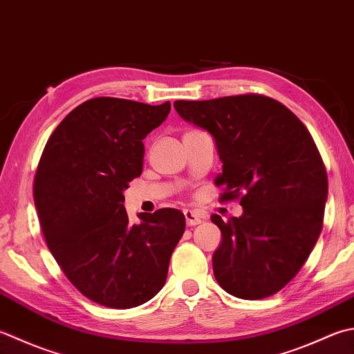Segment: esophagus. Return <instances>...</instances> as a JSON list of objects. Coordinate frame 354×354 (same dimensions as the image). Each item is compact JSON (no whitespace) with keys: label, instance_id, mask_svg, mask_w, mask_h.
<instances>
[{"label":"esophagus","instance_id":"34e87169","mask_svg":"<svg viewBox=\"0 0 354 354\" xmlns=\"http://www.w3.org/2000/svg\"><path fill=\"white\" fill-rule=\"evenodd\" d=\"M184 216H185V221H187V225H198L201 224V221H203V214H201L199 212H195V210H185L184 212Z\"/></svg>","mask_w":354,"mask_h":354}]
</instances>
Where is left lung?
I'll list each match as a JSON object with an SVG mask.
<instances>
[{"mask_svg":"<svg viewBox=\"0 0 354 354\" xmlns=\"http://www.w3.org/2000/svg\"><path fill=\"white\" fill-rule=\"evenodd\" d=\"M179 116L216 142L223 203L244 213L212 214L223 242L213 273L227 293L262 299L278 293L306 264L322 232L328 178L310 131L292 110L258 93L175 101Z\"/></svg>","mask_w":354,"mask_h":354,"instance_id":"8db88e82","label":"left lung"}]
</instances>
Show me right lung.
Returning <instances> with one entry per match:
<instances>
[{"instance_id": "add662e5", "label": "right lung", "mask_w": 354, "mask_h": 354, "mask_svg": "<svg viewBox=\"0 0 354 354\" xmlns=\"http://www.w3.org/2000/svg\"><path fill=\"white\" fill-rule=\"evenodd\" d=\"M100 96L73 109L48 138L33 201L48 250L90 301L131 308L164 287L185 230L184 213L159 209L130 224L122 192L142 173V140L170 112Z\"/></svg>"}]
</instances>
